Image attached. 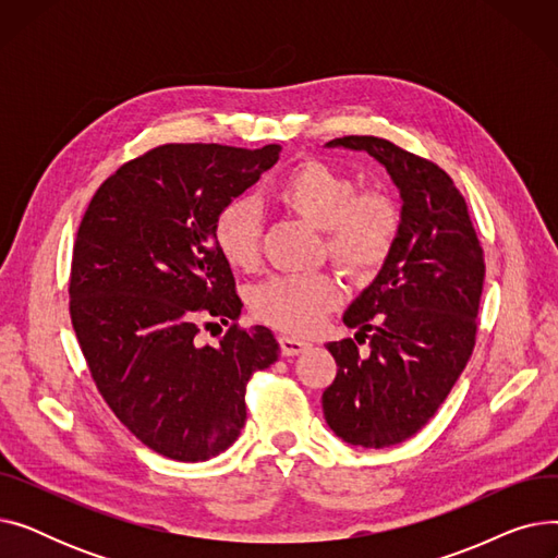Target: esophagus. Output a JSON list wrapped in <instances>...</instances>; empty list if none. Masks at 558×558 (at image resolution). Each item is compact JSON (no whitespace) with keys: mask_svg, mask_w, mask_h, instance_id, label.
I'll return each instance as SVG.
<instances>
[{"mask_svg":"<svg viewBox=\"0 0 558 558\" xmlns=\"http://www.w3.org/2000/svg\"><path fill=\"white\" fill-rule=\"evenodd\" d=\"M278 341H280V353H282L284 357H294V355L303 353L305 348H310L307 341H303V339H299V337H289V335H282Z\"/></svg>","mask_w":558,"mask_h":558,"instance_id":"34e87169","label":"esophagus"}]
</instances>
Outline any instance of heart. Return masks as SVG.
Listing matches in <instances>:
<instances>
[{
  "mask_svg": "<svg viewBox=\"0 0 558 558\" xmlns=\"http://www.w3.org/2000/svg\"><path fill=\"white\" fill-rule=\"evenodd\" d=\"M274 201L284 210L326 232L330 255L350 271H373L396 244L400 213L385 192H362L345 171L307 160L276 183ZM262 219L251 198H232L217 213L213 240L228 267L253 271L259 259ZM343 299L332 274L276 276L255 287L253 314L278 330L305 335Z\"/></svg>",
  "mask_w": 558,
  "mask_h": 558,
  "instance_id": "obj_1",
  "label": "heart"
}]
</instances>
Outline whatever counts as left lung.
<instances>
[{
    "label": "left lung",
    "instance_id": "obj_1",
    "mask_svg": "<svg viewBox=\"0 0 558 558\" xmlns=\"http://www.w3.org/2000/svg\"><path fill=\"white\" fill-rule=\"evenodd\" d=\"M328 149L364 151L400 194V230L373 282L343 314L368 340L328 343L337 362L324 416L341 441L389 448L414 436L448 398L475 345L484 257L450 175L389 140L348 135Z\"/></svg>",
    "mask_w": 558,
    "mask_h": 558
}]
</instances>
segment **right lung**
Returning <instances> with one entry per match:
<instances>
[{
    "mask_svg": "<svg viewBox=\"0 0 558 558\" xmlns=\"http://www.w3.org/2000/svg\"><path fill=\"white\" fill-rule=\"evenodd\" d=\"M278 158V144L158 146L117 169L78 226L70 312L83 357L114 416L162 457L194 463L230 448L251 373L278 360L264 326L196 341L201 318L242 314L215 217Z\"/></svg>",
    "mask_w": 558,
    "mask_h": 558,
    "instance_id": "1",
    "label": "right lung"
}]
</instances>
